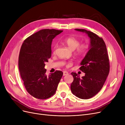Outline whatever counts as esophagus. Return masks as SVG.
Returning a JSON list of instances; mask_svg holds the SVG:
<instances>
[{"label":"esophagus","instance_id":"1","mask_svg":"<svg viewBox=\"0 0 125 125\" xmlns=\"http://www.w3.org/2000/svg\"><path fill=\"white\" fill-rule=\"evenodd\" d=\"M67 74H68V73L67 71H64L63 72V75H67Z\"/></svg>","mask_w":125,"mask_h":125}]
</instances>
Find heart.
<instances>
[{"mask_svg":"<svg viewBox=\"0 0 125 125\" xmlns=\"http://www.w3.org/2000/svg\"><path fill=\"white\" fill-rule=\"evenodd\" d=\"M62 42L71 50H74L73 53L76 56L81 57L84 56L88 51V45L85 43L80 44V41L75 37L69 36L65 37L62 40ZM57 47V44H55L53 47L54 53L56 52Z\"/></svg>","mask_w":125,"mask_h":125,"instance_id":"obj_1","label":"heart"}]
</instances>
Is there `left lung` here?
Returning <instances> with one entry per match:
<instances>
[{
	"label": "left lung",
	"mask_w": 125,
	"mask_h": 125,
	"mask_svg": "<svg viewBox=\"0 0 125 125\" xmlns=\"http://www.w3.org/2000/svg\"><path fill=\"white\" fill-rule=\"evenodd\" d=\"M76 31L86 33L91 39L90 50L81 62L80 70L85 73L82 78L72 73L73 81L70 86L72 93L81 99L95 96L103 86L109 72V61L103 39L96 34L85 29Z\"/></svg>",
	"instance_id": "left-lung-1"
}]
</instances>
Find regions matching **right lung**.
Masks as SVG:
<instances>
[{
    "mask_svg": "<svg viewBox=\"0 0 125 125\" xmlns=\"http://www.w3.org/2000/svg\"><path fill=\"white\" fill-rule=\"evenodd\" d=\"M62 30L43 29L26 38L22 44L19 68L27 92L36 99L45 100L54 95L63 73L56 70L46 74L45 63L52 55V39Z\"/></svg>",
    "mask_w": 125,
    "mask_h": 125,
    "instance_id": "1",
    "label": "right lung"
}]
</instances>
